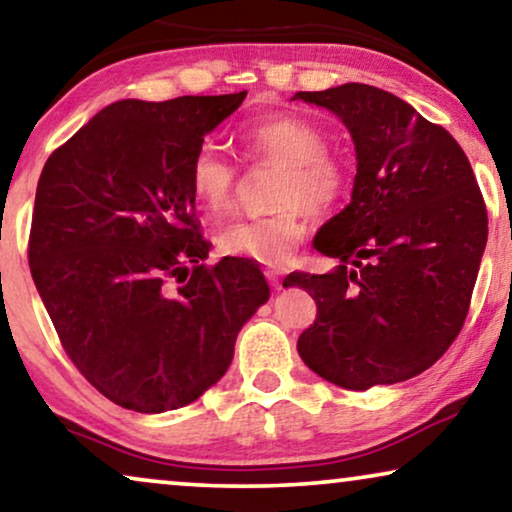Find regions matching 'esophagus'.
<instances>
[{
    "instance_id": "34e87169",
    "label": "esophagus",
    "mask_w": 512,
    "mask_h": 512,
    "mask_svg": "<svg viewBox=\"0 0 512 512\" xmlns=\"http://www.w3.org/2000/svg\"><path fill=\"white\" fill-rule=\"evenodd\" d=\"M267 278H269V283H271V288L274 290H281L283 288V278L276 274V271H269L267 274Z\"/></svg>"
}]
</instances>
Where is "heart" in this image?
Segmentation results:
<instances>
[{"instance_id":"b5f03b06","label":"heart","mask_w":512,"mask_h":512,"mask_svg":"<svg viewBox=\"0 0 512 512\" xmlns=\"http://www.w3.org/2000/svg\"><path fill=\"white\" fill-rule=\"evenodd\" d=\"M238 138L250 163L278 168L271 199L276 210L229 222L215 238L217 250L236 260L283 267L306 234V210L323 217L342 206L351 187L349 163L325 147L323 128L297 112L248 121ZM236 177V163L213 142L199 145L189 161V192L208 215H220L231 206Z\"/></svg>"}]
</instances>
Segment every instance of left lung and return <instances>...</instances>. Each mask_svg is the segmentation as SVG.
<instances>
[{"label":"left lung","instance_id":"8db88e82","mask_svg":"<svg viewBox=\"0 0 512 512\" xmlns=\"http://www.w3.org/2000/svg\"><path fill=\"white\" fill-rule=\"evenodd\" d=\"M292 100L335 112L358 159L351 203L313 243L339 267L283 281L318 306L297 339L299 356L351 391L417 377L459 337L487 245L468 156L445 128L381 88L344 84Z\"/></svg>","mask_w":512,"mask_h":512}]
</instances>
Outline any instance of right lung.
Wrapping results in <instances>:
<instances>
[{"instance_id": "add662e5", "label": "right lung", "mask_w": 512, "mask_h": 512, "mask_svg": "<svg viewBox=\"0 0 512 512\" xmlns=\"http://www.w3.org/2000/svg\"><path fill=\"white\" fill-rule=\"evenodd\" d=\"M245 100H119L49 156L27 260L60 344L126 410L194 403L227 372L238 330L269 299L255 262L208 267L189 161Z\"/></svg>"}]
</instances>
